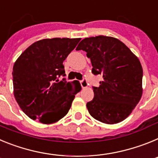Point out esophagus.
<instances>
[{
  "label": "esophagus",
  "mask_w": 158,
  "mask_h": 158,
  "mask_svg": "<svg viewBox=\"0 0 158 158\" xmlns=\"http://www.w3.org/2000/svg\"><path fill=\"white\" fill-rule=\"evenodd\" d=\"M80 82H81V87L83 88V89H85V88H87L88 85H89V84H88L86 79H83V80L81 81Z\"/></svg>",
  "instance_id": "1"
}]
</instances>
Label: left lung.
Returning <instances> with one entry per match:
<instances>
[{"mask_svg":"<svg viewBox=\"0 0 158 158\" xmlns=\"http://www.w3.org/2000/svg\"><path fill=\"white\" fill-rule=\"evenodd\" d=\"M77 51H85L93 74H101L88 111L96 120L107 124L122 122L139 104L142 95V67L136 55L123 42L99 35L81 40Z\"/></svg>","mask_w":158,"mask_h":158,"instance_id":"obj_1","label":"left lung"}]
</instances>
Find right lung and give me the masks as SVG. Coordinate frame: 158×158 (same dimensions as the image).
I'll return each mask as SVG.
<instances>
[{"instance_id": "add662e5", "label": "right lung", "mask_w": 158, "mask_h": 158, "mask_svg": "<svg viewBox=\"0 0 158 158\" xmlns=\"http://www.w3.org/2000/svg\"><path fill=\"white\" fill-rule=\"evenodd\" d=\"M81 39L54 38L32 43L12 69L13 93L22 111L44 124L58 122L70 109L81 91L77 81H59L65 76L63 62Z\"/></svg>"}]
</instances>
